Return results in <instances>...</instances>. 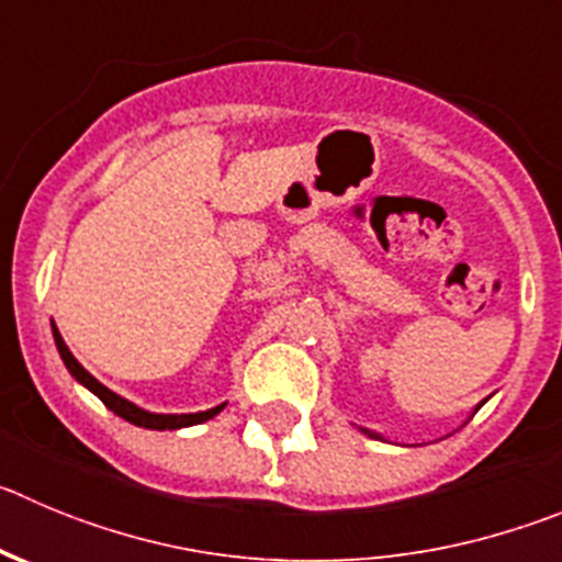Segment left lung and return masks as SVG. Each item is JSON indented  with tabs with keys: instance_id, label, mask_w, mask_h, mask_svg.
<instances>
[{
	"instance_id": "8db88e82",
	"label": "left lung",
	"mask_w": 562,
	"mask_h": 562,
	"mask_svg": "<svg viewBox=\"0 0 562 562\" xmlns=\"http://www.w3.org/2000/svg\"><path fill=\"white\" fill-rule=\"evenodd\" d=\"M369 435H371V432H369Z\"/></svg>"
}]
</instances>
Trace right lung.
Returning a JSON list of instances; mask_svg holds the SVG:
<instances>
[{
    "mask_svg": "<svg viewBox=\"0 0 562 562\" xmlns=\"http://www.w3.org/2000/svg\"><path fill=\"white\" fill-rule=\"evenodd\" d=\"M55 344H57V352H60L63 363H66V369L71 371V374H75L77 380H80L82 385L88 387V391L97 393L99 400L104 402V407H110V411H113L115 416H122L124 422H130V424H138V427H146V429H180V427H191V424L207 422V418H213V416H216V413L224 411V405H218V407H213V411L186 413V416H160V413H146V411H140V407H135L133 402L122 400V396L110 391V387H104L99 380H93V376L88 374V371L82 369L80 363H77L75 355L68 352V346L63 344V338H60V333H57V327H55Z\"/></svg>",
    "mask_w": 562,
    "mask_h": 562,
    "instance_id": "right-lung-1",
    "label": "right lung"
}]
</instances>
